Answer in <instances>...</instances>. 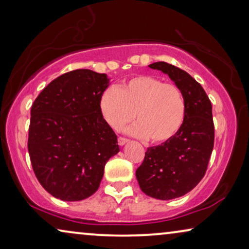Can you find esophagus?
<instances>
[{
	"mask_svg": "<svg viewBox=\"0 0 249 249\" xmlns=\"http://www.w3.org/2000/svg\"><path fill=\"white\" fill-rule=\"evenodd\" d=\"M128 142H129L128 139L124 138V137H119L118 138V142H119V145H120V146H124V144H127Z\"/></svg>",
	"mask_w": 249,
	"mask_h": 249,
	"instance_id": "34e87169",
	"label": "esophagus"
}]
</instances>
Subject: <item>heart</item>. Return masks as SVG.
Listing matches in <instances>:
<instances>
[{"instance_id": "1", "label": "heart", "mask_w": 249, "mask_h": 249, "mask_svg": "<svg viewBox=\"0 0 249 249\" xmlns=\"http://www.w3.org/2000/svg\"><path fill=\"white\" fill-rule=\"evenodd\" d=\"M100 111L114 130L131 122L137 124L129 132L162 144L178 134L186 119V100L181 89L158 77L142 74L119 87L107 88L100 97Z\"/></svg>"}]
</instances>
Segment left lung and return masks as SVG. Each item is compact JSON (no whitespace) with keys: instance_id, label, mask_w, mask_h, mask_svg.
Returning a JSON list of instances; mask_svg holds the SVG:
<instances>
[{"instance_id":"1","label":"left lung","mask_w":249,"mask_h":249,"mask_svg":"<svg viewBox=\"0 0 249 249\" xmlns=\"http://www.w3.org/2000/svg\"><path fill=\"white\" fill-rule=\"evenodd\" d=\"M148 67L168 74L186 100V119L178 134L148 147L136 171L142 192L169 200L189 193L205 176L214 146L212 104L200 84L186 71L166 62Z\"/></svg>"}]
</instances>
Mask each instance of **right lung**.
Segmentation results:
<instances>
[{"instance_id":"1","label":"right lung","mask_w":249,"mask_h":249,"mask_svg":"<svg viewBox=\"0 0 249 249\" xmlns=\"http://www.w3.org/2000/svg\"><path fill=\"white\" fill-rule=\"evenodd\" d=\"M105 73L78 69L47 85L30 111L28 152L43 188L76 202L100 187L108 159L120 151L117 135L102 117Z\"/></svg>"}]
</instances>
